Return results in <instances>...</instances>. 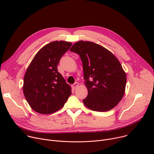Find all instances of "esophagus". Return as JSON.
Wrapping results in <instances>:
<instances>
[{"label":"esophagus","instance_id":"esophagus-1","mask_svg":"<svg viewBox=\"0 0 154 154\" xmlns=\"http://www.w3.org/2000/svg\"><path fill=\"white\" fill-rule=\"evenodd\" d=\"M79 84L78 82H75L74 84L72 85V87L73 88H75L79 86Z\"/></svg>","mask_w":154,"mask_h":154}]
</instances>
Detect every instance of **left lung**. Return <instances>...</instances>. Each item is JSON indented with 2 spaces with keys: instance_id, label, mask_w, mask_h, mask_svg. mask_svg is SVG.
Segmentation results:
<instances>
[{
  "instance_id": "8db88e82",
  "label": "left lung",
  "mask_w": 154,
  "mask_h": 154,
  "mask_svg": "<svg viewBox=\"0 0 154 154\" xmlns=\"http://www.w3.org/2000/svg\"><path fill=\"white\" fill-rule=\"evenodd\" d=\"M70 51L78 54L82 62L88 90L82 100L85 106L97 112L114 108L123 97L127 81L118 59L103 47L83 40L74 44Z\"/></svg>"
}]
</instances>
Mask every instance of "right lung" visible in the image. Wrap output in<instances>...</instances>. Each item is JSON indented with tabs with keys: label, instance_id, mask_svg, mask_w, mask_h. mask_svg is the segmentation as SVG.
I'll return each mask as SVG.
<instances>
[{
	"label": "right lung",
	"instance_id": "obj_1",
	"mask_svg": "<svg viewBox=\"0 0 154 154\" xmlns=\"http://www.w3.org/2000/svg\"><path fill=\"white\" fill-rule=\"evenodd\" d=\"M72 45L54 41L44 46L32 60L23 78V91L30 107L42 114L60 109L71 95V87L58 72L57 65Z\"/></svg>",
	"mask_w": 154,
	"mask_h": 154
}]
</instances>
